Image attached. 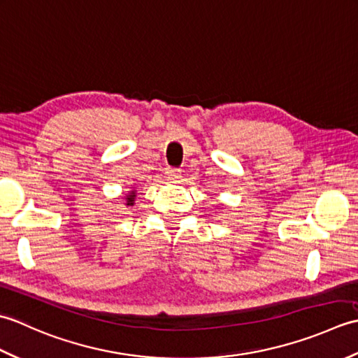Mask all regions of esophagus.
Returning a JSON list of instances; mask_svg holds the SVG:
<instances>
[{"mask_svg":"<svg viewBox=\"0 0 358 358\" xmlns=\"http://www.w3.org/2000/svg\"><path fill=\"white\" fill-rule=\"evenodd\" d=\"M180 177V172L177 169H172V167H167L166 169V178L169 180H177Z\"/></svg>","mask_w":358,"mask_h":358,"instance_id":"obj_1","label":"esophagus"}]
</instances>
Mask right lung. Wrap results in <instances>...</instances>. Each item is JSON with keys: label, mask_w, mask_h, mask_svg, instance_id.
Wrapping results in <instances>:
<instances>
[{"label": "right lung", "mask_w": 358, "mask_h": 358, "mask_svg": "<svg viewBox=\"0 0 358 358\" xmlns=\"http://www.w3.org/2000/svg\"><path fill=\"white\" fill-rule=\"evenodd\" d=\"M135 196H136V191L135 189H132L131 192H129L127 195H124V206H134V203H135Z\"/></svg>", "instance_id": "add662e5"}]
</instances>
